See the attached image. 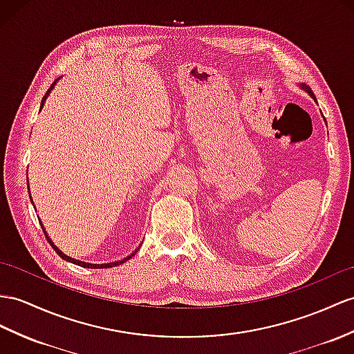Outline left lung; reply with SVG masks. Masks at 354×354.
I'll use <instances>...</instances> for the list:
<instances>
[{"label":"left lung","instance_id":"8db88e82","mask_svg":"<svg viewBox=\"0 0 354 354\" xmlns=\"http://www.w3.org/2000/svg\"><path fill=\"white\" fill-rule=\"evenodd\" d=\"M300 88H301V90H305V91H306V93L309 94V96H311L313 99H315V96H314V93H313V90H311V88H309V87H308V85H305V84H300ZM324 122H326V120H324Z\"/></svg>","mask_w":354,"mask_h":354}]
</instances>
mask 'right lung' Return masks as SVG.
<instances>
[{
    "mask_svg": "<svg viewBox=\"0 0 354 354\" xmlns=\"http://www.w3.org/2000/svg\"><path fill=\"white\" fill-rule=\"evenodd\" d=\"M57 81H59V77ZM57 81L50 85V88L46 91V94H45V97L41 99V103H40V109L43 108V105H45V102H46V99H48V96L50 94V91L54 90V87H55V84H57ZM27 185H28V177H27ZM30 198H31V195H30ZM34 205V204H32ZM41 225V230H43V232H45V237L48 239V242H49V245L54 248V251L63 258V260H66V261H71V263H73V264H76V266H81V267H87V269H106V267H115V266H120V264H123L124 261H127L129 258H132L136 252H138V249H135V252H132L131 255L129 257H126V258H123V260H120V261H114V263H106V264H91V263H84V261H80V260H75V258H72V257H67L66 254H63L62 251H59V249L54 245V242L53 240H50V237L46 234V231H45V227H43V223H40Z\"/></svg>",
    "mask_w": 354,
    "mask_h": 354,
    "instance_id": "add662e5",
    "label": "right lung"
}]
</instances>
